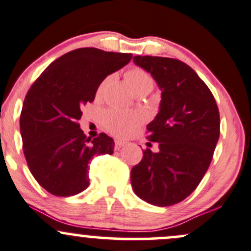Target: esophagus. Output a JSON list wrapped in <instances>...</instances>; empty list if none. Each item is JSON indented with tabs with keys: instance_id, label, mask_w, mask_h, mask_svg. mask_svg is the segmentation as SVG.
<instances>
[{
	"instance_id": "esophagus-1",
	"label": "esophagus",
	"mask_w": 251,
	"mask_h": 251,
	"mask_svg": "<svg viewBox=\"0 0 251 251\" xmlns=\"http://www.w3.org/2000/svg\"><path fill=\"white\" fill-rule=\"evenodd\" d=\"M124 146H125V142L119 141V139H117V141H115V144H114L115 150H119V149H120V148H123Z\"/></svg>"
}]
</instances>
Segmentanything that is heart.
<instances>
[{
  "label": "heart",
  "mask_w": 251,
  "mask_h": 251,
  "mask_svg": "<svg viewBox=\"0 0 251 251\" xmlns=\"http://www.w3.org/2000/svg\"><path fill=\"white\" fill-rule=\"evenodd\" d=\"M110 78H105L101 81L96 91V97H101L103 91L109 83ZM125 80L130 89L136 95H147L154 88V79L151 75L144 71L143 68L131 67L126 71ZM141 121V117L134 112H121V110L110 109L103 114V124L109 132L117 134V136H124L138 125Z\"/></svg>",
  "instance_id": "1"
}]
</instances>
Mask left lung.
I'll use <instances>...</instances> for the list:
<instances>
[{
	"mask_svg": "<svg viewBox=\"0 0 251 251\" xmlns=\"http://www.w3.org/2000/svg\"><path fill=\"white\" fill-rule=\"evenodd\" d=\"M133 62L151 75L161 90L160 109L147 126L148 149L131 170L134 194L157 207L181 202L201 183L220 134L215 99L186 63L160 56H134Z\"/></svg>",
	"mask_w": 251,
	"mask_h": 251,
	"instance_id": "left-lung-1",
	"label": "left lung"
}]
</instances>
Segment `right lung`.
<instances>
[{
    "mask_svg": "<svg viewBox=\"0 0 251 251\" xmlns=\"http://www.w3.org/2000/svg\"><path fill=\"white\" fill-rule=\"evenodd\" d=\"M132 54L79 48L52 61L33 83L20 115L23 149L30 172L55 196H75L89 186V162L113 154L105 133L88 138L78 121L105 77L127 65Z\"/></svg>",
    "mask_w": 251,
    "mask_h": 251,
    "instance_id": "add662e5",
    "label": "right lung"
}]
</instances>
